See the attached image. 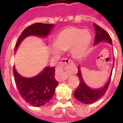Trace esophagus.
I'll list each match as a JSON object with an SVG mask.
<instances>
[{
  "label": "esophagus",
  "mask_w": 123,
  "mask_h": 123,
  "mask_svg": "<svg viewBox=\"0 0 123 123\" xmlns=\"http://www.w3.org/2000/svg\"><path fill=\"white\" fill-rule=\"evenodd\" d=\"M73 62L72 61L70 60V59H62L61 61L59 62V67H61L62 65H63V64H72ZM67 76H61L60 77V80L61 81H62V80H67Z\"/></svg>",
  "instance_id": "esophagus-1"
}]
</instances>
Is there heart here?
Wrapping results in <instances>:
<instances>
[{
  "instance_id": "b5f03b06",
  "label": "heart",
  "mask_w": 123,
  "mask_h": 123,
  "mask_svg": "<svg viewBox=\"0 0 123 123\" xmlns=\"http://www.w3.org/2000/svg\"><path fill=\"white\" fill-rule=\"evenodd\" d=\"M92 37L88 30L69 27L56 35L55 42L48 46L49 52L55 56H60L63 51L70 49V53L76 59H80L86 53L90 46Z\"/></svg>"
}]
</instances>
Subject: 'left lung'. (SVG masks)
<instances>
[{"label":"left lung","instance_id":"1","mask_svg":"<svg viewBox=\"0 0 123 123\" xmlns=\"http://www.w3.org/2000/svg\"><path fill=\"white\" fill-rule=\"evenodd\" d=\"M93 26H94L95 30V41H94V43H93L94 45H97L101 42H107L109 44L113 45L112 40L107 32L95 24H93ZM113 66L112 67L110 76H109L107 82L105 84V85L103 86L98 88H90L84 82V81L83 80L82 72L80 70V66H78V77L80 80V84L74 93V98L79 101L83 103H85V104H90V103H93L98 100L99 99H100L105 93L106 91L107 90L109 84L110 83V80H111Z\"/></svg>","mask_w":123,"mask_h":123}]
</instances>
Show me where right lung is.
<instances>
[{
  "label": "right lung",
  "mask_w": 123,
  "mask_h": 123,
  "mask_svg": "<svg viewBox=\"0 0 123 123\" xmlns=\"http://www.w3.org/2000/svg\"><path fill=\"white\" fill-rule=\"evenodd\" d=\"M54 27V24L43 23H35L28 26L18 39L14 53L17 51L21 43L26 37L31 35L39 37H47ZM13 73L20 95L27 103L34 107H41L48 103L53 98L55 88L59 84L55 78V67H45L38 74L31 78L20 75L15 66L13 68Z\"/></svg>",
  "instance_id": "1"
}]
</instances>
